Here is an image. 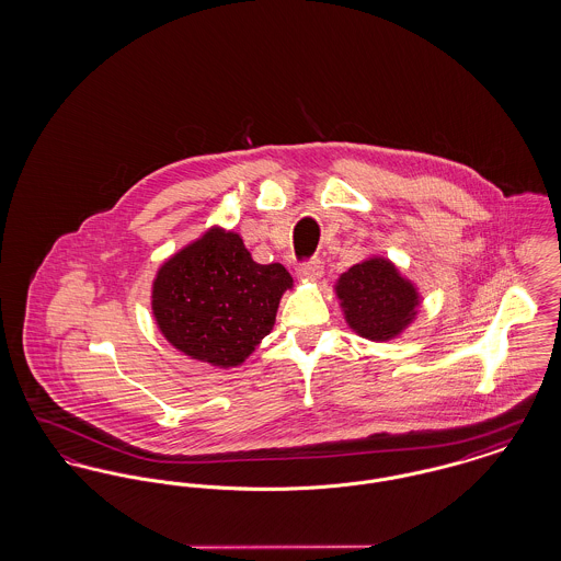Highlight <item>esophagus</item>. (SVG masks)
<instances>
[{"label":"esophagus","mask_w":561,"mask_h":561,"mask_svg":"<svg viewBox=\"0 0 561 561\" xmlns=\"http://www.w3.org/2000/svg\"><path fill=\"white\" fill-rule=\"evenodd\" d=\"M296 273H298V277L300 279H309V282H318L321 277V273H323V265H321L320 259H311V261H307V263H300L298 268H296Z\"/></svg>","instance_id":"1"}]
</instances>
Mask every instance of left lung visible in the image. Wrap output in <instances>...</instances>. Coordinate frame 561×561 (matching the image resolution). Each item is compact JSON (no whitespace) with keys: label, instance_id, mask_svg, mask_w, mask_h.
Returning <instances> with one entry per match:
<instances>
[{"label":"left lung","instance_id":"left-lung-1","mask_svg":"<svg viewBox=\"0 0 561 561\" xmlns=\"http://www.w3.org/2000/svg\"><path fill=\"white\" fill-rule=\"evenodd\" d=\"M336 294L347 323L364 339L389 341L414 320L416 288L385 259H368L341 275Z\"/></svg>","mask_w":561,"mask_h":561}]
</instances>
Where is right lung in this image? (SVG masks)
<instances>
[{
    "label": "right lung",
    "mask_w": 561,
    "mask_h": 561,
    "mask_svg": "<svg viewBox=\"0 0 561 561\" xmlns=\"http://www.w3.org/2000/svg\"><path fill=\"white\" fill-rule=\"evenodd\" d=\"M288 288L293 277L286 267L254 263L238 233L210 229L161 265L153 316L174 347L231 368L271 332Z\"/></svg>",
    "instance_id": "1"
}]
</instances>
